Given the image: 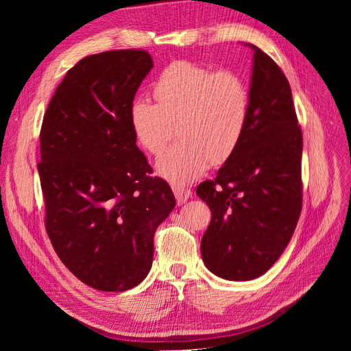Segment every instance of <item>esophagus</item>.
<instances>
[{
	"label": "esophagus",
	"mask_w": 351,
	"mask_h": 351,
	"mask_svg": "<svg viewBox=\"0 0 351 351\" xmlns=\"http://www.w3.org/2000/svg\"><path fill=\"white\" fill-rule=\"evenodd\" d=\"M173 192H174V196L177 199L178 204H184V202H187V199L192 196V192H190V189L186 187V186H173Z\"/></svg>",
	"instance_id": "34e87169"
}]
</instances>
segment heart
Listing matches in <instances>:
<instances>
[{
	"instance_id": "1",
	"label": "heart",
	"mask_w": 351,
	"mask_h": 351,
	"mask_svg": "<svg viewBox=\"0 0 351 351\" xmlns=\"http://www.w3.org/2000/svg\"><path fill=\"white\" fill-rule=\"evenodd\" d=\"M156 104L137 98L129 110L136 142L151 155L162 154L171 124L183 141L159 159L158 173L174 186L195 182L209 164H222L236 152L247 129L250 93L240 73L177 60L154 84Z\"/></svg>"
}]
</instances>
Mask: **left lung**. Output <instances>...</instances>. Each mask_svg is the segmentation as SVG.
Masks as SVG:
<instances>
[{"label": "left lung", "instance_id": "8db88e82", "mask_svg": "<svg viewBox=\"0 0 351 351\" xmlns=\"http://www.w3.org/2000/svg\"><path fill=\"white\" fill-rule=\"evenodd\" d=\"M253 49L246 133L197 196L210 212L200 241L206 268L230 281L258 278L277 262L302 212L303 136L290 83L269 56Z\"/></svg>", "mask_w": 351, "mask_h": 351}]
</instances>
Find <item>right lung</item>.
<instances>
[{
  "mask_svg": "<svg viewBox=\"0 0 351 351\" xmlns=\"http://www.w3.org/2000/svg\"><path fill=\"white\" fill-rule=\"evenodd\" d=\"M154 67L143 49L82 58L51 98L38 171L45 227L58 258L82 282L125 291L151 271L154 236L176 206L139 147L129 110Z\"/></svg>",
  "mask_w": 351,
  "mask_h": 351,
  "instance_id": "obj_1",
  "label": "right lung"
}]
</instances>
